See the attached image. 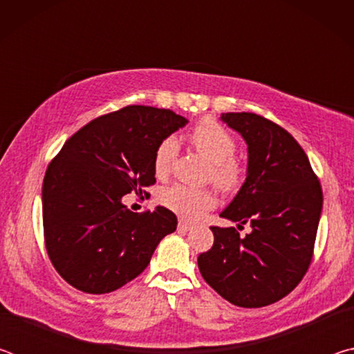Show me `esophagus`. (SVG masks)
<instances>
[{"label": "esophagus", "instance_id": "obj_1", "mask_svg": "<svg viewBox=\"0 0 354 354\" xmlns=\"http://www.w3.org/2000/svg\"><path fill=\"white\" fill-rule=\"evenodd\" d=\"M178 230H179V231H190V230H192V225L187 223V221H179V223H178Z\"/></svg>", "mask_w": 354, "mask_h": 354}]
</instances>
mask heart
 Listing matches in <instances>:
<instances>
[{
	"label": "heart",
	"mask_w": 354,
	"mask_h": 354,
	"mask_svg": "<svg viewBox=\"0 0 354 354\" xmlns=\"http://www.w3.org/2000/svg\"><path fill=\"white\" fill-rule=\"evenodd\" d=\"M190 140L201 156L211 162V178L221 190H234L242 183L243 169L234 159L237 142L230 131L215 120H203L190 133ZM178 154L175 137H167L159 143L154 153V173L164 178L170 173L171 164ZM165 207L185 220H195L215 206V196L207 189H194L175 184L160 195Z\"/></svg>",
	"instance_id": "heart-1"
}]
</instances>
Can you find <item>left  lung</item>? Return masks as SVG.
Masks as SVG:
<instances>
[{"label":"left lung","instance_id":"8db88e82","mask_svg":"<svg viewBox=\"0 0 354 354\" xmlns=\"http://www.w3.org/2000/svg\"><path fill=\"white\" fill-rule=\"evenodd\" d=\"M243 137L247 178L220 217L250 223L212 226V248L198 256L201 277L241 308L268 306L298 286L313 261L323 194L303 148L277 123L250 112L221 113Z\"/></svg>","mask_w":354,"mask_h":354}]
</instances>
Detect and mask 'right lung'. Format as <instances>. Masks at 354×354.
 <instances>
[{
	"label": "right lung",
	"mask_w": 354,
	"mask_h": 354,
	"mask_svg": "<svg viewBox=\"0 0 354 354\" xmlns=\"http://www.w3.org/2000/svg\"><path fill=\"white\" fill-rule=\"evenodd\" d=\"M187 123L170 109L127 106L64 143L46 169L41 205L48 256L70 286L95 295L120 289L175 232L169 209L136 214L122 200L156 183V149Z\"/></svg>",
	"instance_id": "1"
}]
</instances>
